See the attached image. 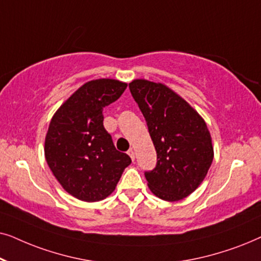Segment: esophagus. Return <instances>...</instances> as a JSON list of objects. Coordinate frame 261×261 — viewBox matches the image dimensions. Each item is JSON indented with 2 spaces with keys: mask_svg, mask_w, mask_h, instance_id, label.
<instances>
[{
  "mask_svg": "<svg viewBox=\"0 0 261 261\" xmlns=\"http://www.w3.org/2000/svg\"><path fill=\"white\" fill-rule=\"evenodd\" d=\"M127 153H128V155H129L130 158H132V160H133V162H134V160H135V153H134V151H133V148L128 149Z\"/></svg>",
  "mask_w": 261,
  "mask_h": 261,
  "instance_id": "1",
  "label": "esophagus"
}]
</instances>
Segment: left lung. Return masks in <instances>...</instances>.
<instances>
[{
	"mask_svg": "<svg viewBox=\"0 0 261 261\" xmlns=\"http://www.w3.org/2000/svg\"><path fill=\"white\" fill-rule=\"evenodd\" d=\"M130 94L138 103L156 151V165L146 171L156 197L176 202L204 179L214 159L212 137L201 115L162 83L134 80Z\"/></svg>",
	"mask_w": 261,
	"mask_h": 261,
	"instance_id": "8db88e82",
	"label": "left lung"
}]
</instances>
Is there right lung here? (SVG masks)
<instances>
[{"instance_id":"1","label":"right lung","mask_w":261,"mask_h":261,"mask_svg":"<svg viewBox=\"0 0 261 261\" xmlns=\"http://www.w3.org/2000/svg\"><path fill=\"white\" fill-rule=\"evenodd\" d=\"M127 83L90 81L60 106L45 138V158L64 190L84 202L102 201L115 190L132 160L119 152L103 126V109Z\"/></svg>"}]
</instances>
